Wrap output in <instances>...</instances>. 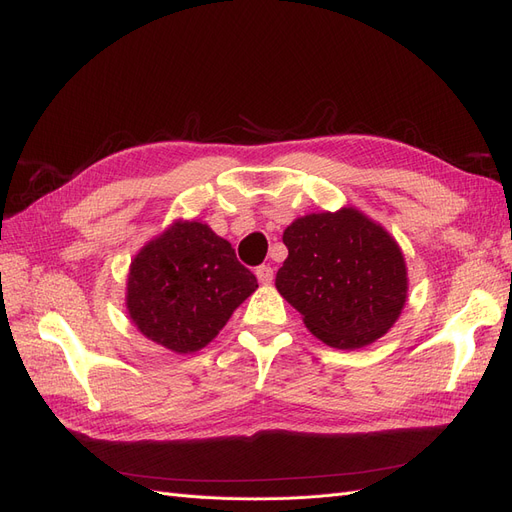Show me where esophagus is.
<instances>
[{
	"mask_svg": "<svg viewBox=\"0 0 512 512\" xmlns=\"http://www.w3.org/2000/svg\"><path fill=\"white\" fill-rule=\"evenodd\" d=\"M256 277H258L260 284H271V280H273V269H271L269 265H260V267L256 269Z\"/></svg>",
	"mask_w": 512,
	"mask_h": 512,
	"instance_id": "34e87169",
	"label": "esophagus"
}]
</instances>
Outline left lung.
I'll use <instances>...</instances> for the list:
<instances>
[{"instance_id": "obj_1", "label": "left lung", "mask_w": 512, "mask_h": 512, "mask_svg": "<svg viewBox=\"0 0 512 512\" xmlns=\"http://www.w3.org/2000/svg\"><path fill=\"white\" fill-rule=\"evenodd\" d=\"M288 258L275 288L305 327L339 350L376 342L408 297L406 260L380 224L352 207L309 213L284 230Z\"/></svg>"}]
</instances>
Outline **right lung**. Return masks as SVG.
I'll return each instance as SVG.
<instances>
[{"label": "right lung", "mask_w": 512, "mask_h": 512, "mask_svg": "<svg viewBox=\"0 0 512 512\" xmlns=\"http://www.w3.org/2000/svg\"><path fill=\"white\" fill-rule=\"evenodd\" d=\"M258 288L232 245L200 222H175L130 265L126 305L136 329L177 354L205 348Z\"/></svg>", "instance_id": "obj_1"}]
</instances>
